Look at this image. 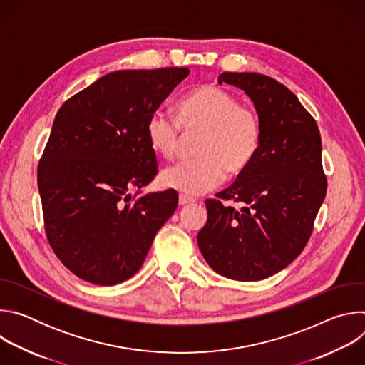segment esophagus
I'll use <instances>...</instances> for the list:
<instances>
[{
  "instance_id": "esophagus-1",
  "label": "esophagus",
  "mask_w": 365,
  "mask_h": 365,
  "mask_svg": "<svg viewBox=\"0 0 365 365\" xmlns=\"http://www.w3.org/2000/svg\"><path fill=\"white\" fill-rule=\"evenodd\" d=\"M195 200L192 199V197H189V196H185V195H180L179 196V205L180 206H185V205H190V203H193Z\"/></svg>"
}]
</instances>
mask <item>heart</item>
<instances>
[{
	"instance_id": "b5f03b06",
	"label": "heart",
	"mask_w": 365,
	"mask_h": 365,
	"mask_svg": "<svg viewBox=\"0 0 365 365\" xmlns=\"http://www.w3.org/2000/svg\"><path fill=\"white\" fill-rule=\"evenodd\" d=\"M180 128L186 133L202 130L195 154L166 168L163 186L185 195H200L231 176L244 172L259 148L262 124L248 107L238 106L235 95L217 85H200L183 96L176 106V118L153 113L145 123V137L151 150L170 159L180 141Z\"/></svg>"
}]
</instances>
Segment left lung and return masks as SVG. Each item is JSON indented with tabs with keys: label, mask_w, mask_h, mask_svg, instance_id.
Here are the masks:
<instances>
[{
	"label": "left lung",
	"mask_w": 365,
	"mask_h": 365,
	"mask_svg": "<svg viewBox=\"0 0 365 365\" xmlns=\"http://www.w3.org/2000/svg\"><path fill=\"white\" fill-rule=\"evenodd\" d=\"M218 83L242 89L262 124V141L237 180L206 199L207 221L199 250L218 274L240 280L267 279L304 248L327 195L322 141L317 121L297 96L273 78L224 72ZM222 200L240 202V207Z\"/></svg>",
	"instance_id": "8db88e82"
}]
</instances>
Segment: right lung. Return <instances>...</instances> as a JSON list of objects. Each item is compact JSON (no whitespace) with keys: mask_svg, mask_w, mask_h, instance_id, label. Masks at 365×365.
I'll return each instance as SVG.
<instances>
[{"mask_svg":"<svg viewBox=\"0 0 365 365\" xmlns=\"http://www.w3.org/2000/svg\"><path fill=\"white\" fill-rule=\"evenodd\" d=\"M189 73L111 72L58 111L37 183L47 240L79 279L114 286L134 276L176 211V190L140 192L158 173L145 123Z\"/></svg>","mask_w":365,"mask_h":365,"instance_id":"right-lung-1","label":"right lung"}]
</instances>
